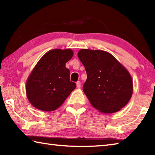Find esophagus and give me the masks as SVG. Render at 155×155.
<instances>
[{
	"label": "esophagus",
	"mask_w": 155,
	"mask_h": 155,
	"mask_svg": "<svg viewBox=\"0 0 155 155\" xmlns=\"http://www.w3.org/2000/svg\"><path fill=\"white\" fill-rule=\"evenodd\" d=\"M77 88L81 87V82H80V81H77Z\"/></svg>",
	"instance_id": "esophagus-1"
}]
</instances>
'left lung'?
I'll use <instances>...</instances> for the list:
<instances>
[{
	"instance_id": "obj_1",
	"label": "left lung",
	"mask_w": 155,
	"mask_h": 155,
	"mask_svg": "<svg viewBox=\"0 0 155 155\" xmlns=\"http://www.w3.org/2000/svg\"><path fill=\"white\" fill-rule=\"evenodd\" d=\"M78 57L87 76L83 90L92 107L112 114L127 105L133 91L127 68L107 51L81 49Z\"/></svg>"
}]
</instances>
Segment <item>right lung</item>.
I'll use <instances>...</instances> for the list:
<instances>
[{"mask_svg":"<svg viewBox=\"0 0 155 155\" xmlns=\"http://www.w3.org/2000/svg\"><path fill=\"white\" fill-rule=\"evenodd\" d=\"M73 54L71 49H53L37 63L26 83L27 98L36 109L54 111L76 88V83L70 81V70L65 68Z\"/></svg>","mask_w":155,"mask_h":155,"instance_id":"right-lung-1","label":"right lung"}]
</instances>
